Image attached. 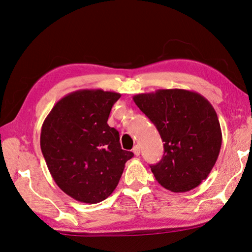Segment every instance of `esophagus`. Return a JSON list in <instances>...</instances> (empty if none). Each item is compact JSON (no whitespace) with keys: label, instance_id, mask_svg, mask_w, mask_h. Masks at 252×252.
Returning <instances> with one entry per match:
<instances>
[{"label":"esophagus","instance_id":"34e87169","mask_svg":"<svg viewBox=\"0 0 252 252\" xmlns=\"http://www.w3.org/2000/svg\"><path fill=\"white\" fill-rule=\"evenodd\" d=\"M132 152H133L134 155H136V157H138V155H140V152H141L140 146L139 145H134V148L132 149Z\"/></svg>","mask_w":252,"mask_h":252}]
</instances>
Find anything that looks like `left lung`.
<instances>
[{
  "label": "left lung",
  "mask_w": 252,
  "mask_h": 252,
  "mask_svg": "<svg viewBox=\"0 0 252 252\" xmlns=\"http://www.w3.org/2000/svg\"><path fill=\"white\" fill-rule=\"evenodd\" d=\"M133 101L164 142L162 159L150 166L155 180L174 193L197 187L213 170L221 148L214 107L202 94L184 89L139 94Z\"/></svg>",
  "instance_id": "left-lung-1"
}]
</instances>
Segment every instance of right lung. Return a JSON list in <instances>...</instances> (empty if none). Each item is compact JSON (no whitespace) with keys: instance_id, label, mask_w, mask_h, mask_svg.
<instances>
[{"instance_id":"add662e5","label":"right lung","mask_w":252,"mask_h":252,"mask_svg":"<svg viewBox=\"0 0 252 252\" xmlns=\"http://www.w3.org/2000/svg\"><path fill=\"white\" fill-rule=\"evenodd\" d=\"M120 94L77 90L53 107L40 132V149L54 181L63 193L87 204L100 203L116 189L126 162L119 132L108 126Z\"/></svg>"}]
</instances>
